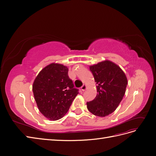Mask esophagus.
Segmentation results:
<instances>
[{
  "label": "esophagus",
  "mask_w": 156,
  "mask_h": 156,
  "mask_svg": "<svg viewBox=\"0 0 156 156\" xmlns=\"http://www.w3.org/2000/svg\"><path fill=\"white\" fill-rule=\"evenodd\" d=\"M87 85H83L82 87H81V90H82V91H85V90L87 89Z\"/></svg>",
  "instance_id": "1"
}]
</instances>
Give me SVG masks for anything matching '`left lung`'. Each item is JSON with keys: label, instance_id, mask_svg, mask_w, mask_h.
Masks as SVG:
<instances>
[{"label": "left lung", "instance_id": "8db88e82", "mask_svg": "<svg viewBox=\"0 0 156 156\" xmlns=\"http://www.w3.org/2000/svg\"><path fill=\"white\" fill-rule=\"evenodd\" d=\"M89 68L96 82L97 94L93 101L87 102V109L97 116H107L116 109L123 98L127 78L119 66L109 60Z\"/></svg>", "mask_w": 156, "mask_h": 156}]
</instances>
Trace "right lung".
Wrapping results in <instances>:
<instances>
[{"instance_id":"obj_1","label":"right lung","mask_w":156,"mask_h":156,"mask_svg":"<svg viewBox=\"0 0 156 156\" xmlns=\"http://www.w3.org/2000/svg\"><path fill=\"white\" fill-rule=\"evenodd\" d=\"M37 107L49 120L62 118L78 94L68 76V68L51 63L40 71L32 86Z\"/></svg>"}]
</instances>
